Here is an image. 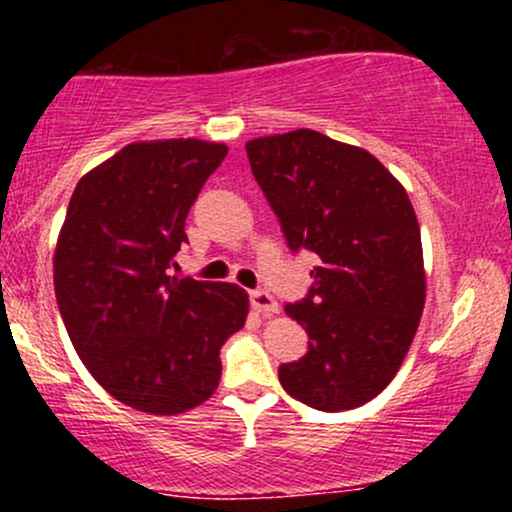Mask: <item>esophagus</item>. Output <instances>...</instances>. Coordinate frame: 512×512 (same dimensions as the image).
Segmentation results:
<instances>
[{"instance_id": "esophagus-1", "label": "esophagus", "mask_w": 512, "mask_h": 512, "mask_svg": "<svg viewBox=\"0 0 512 512\" xmlns=\"http://www.w3.org/2000/svg\"><path fill=\"white\" fill-rule=\"evenodd\" d=\"M250 303H252V308H255L257 313H262V315L279 313V303H276V298L272 296V293L264 291V289L252 291L250 293Z\"/></svg>"}]
</instances>
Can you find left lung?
Listing matches in <instances>:
<instances>
[{"label":"left lung","mask_w":512,"mask_h":512,"mask_svg":"<svg viewBox=\"0 0 512 512\" xmlns=\"http://www.w3.org/2000/svg\"><path fill=\"white\" fill-rule=\"evenodd\" d=\"M245 149L289 248L320 260L308 296L286 305L308 332V354L279 366V383L313 409L361 407L395 378L424 313V250L407 190L366 149L315 129Z\"/></svg>","instance_id":"8db88e82"}]
</instances>
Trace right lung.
I'll return each mask as SVG.
<instances>
[{
  "instance_id": "1",
  "label": "right lung",
  "mask_w": 512,
  "mask_h": 512,
  "mask_svg": "<svg viewBox=\"0 0 512 512\" xmlns=\"http://www.w3.org/2000/svg\"><path fill=\"white\" fill-rule=\"evenodd\" d=\"M226 154L202 139L129 144L69 199L55 250L64 327L98 385L146 414L207 402L221 346L248 317L240 286L168 274L190 207Z\"/></svg>"
}]
</instances>
